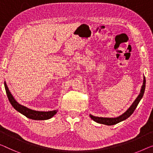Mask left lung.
I'll list each match as a JSON object with an SVG mask.
<instances>
[{
    "label": "left lung",
    "instance_id": "8db88e82",
    "mask_svg": "<svg viewBox=\"0 0 153 153\" xmlns=\"http://www.w3.org/2000/svg\"><path fill=\"white\" fill-rule=\"evenodd\" d=\"M145 87H146V79H145V77H143V85L142 86V88H141L140 95H138L137 97L135 99L133 103L132 104V105L129 107V108L128 109L126 112L123 113L122 115H120L117 117L111 118V117H95V116L90 115L91 118L93 121H95V122L99 123V124L108 125V126H111V125L116 124H117V123L126 120L127 118H128L133 113V112L135 110V108H137V106L138 105L139 102H140V100H142V98L143 97V93H144V91H145Z\"/></svg>",
    "mask_w": 153,
    "mask_h": 153
}]
</instances>
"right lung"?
I'll list each match as a JSON object with an SVG mask.
<instances>
[{
  "label": "right lung",
  "instance_id": "obj_1",
  "mask_svg": "<svg viewBox=\"0 0 153 153\" xmlns=\"http://www.w3.org/2000/svg\"><path fill=\"white\" fill-rule=\"evenodd\" d=\"M4 88H5L7 95L9 99V101L10 102V103L12 106L18 112L22 113V115H24L27 118L31 120H46L48 119H50L52 117H53L54 115H56L57 113V110H54L52 111H34L31 110L30 108H28L27 107H25L24 106L21 105L19 103L16 101L14 97H13V95L11 94V92L9 90V88L7 86V84L4 82Z\"/></svg>",
  "mask_w": 153,
  "mask_h": 153
}]
</instances>
